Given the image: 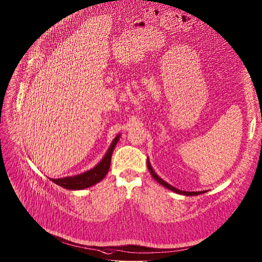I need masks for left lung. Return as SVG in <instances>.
<instances>
[{
	"label": "left lung",
	"instance_id": "obj_1",
	"mask_svg": "<svg viewBox=\"0 0 262 262\" xmlns=\"http://www.w3.org/2000/svg\"><path fill=\"white\" fill-rule=\"evenodd\" d=\"M147 167H148L149 172L151 173L152 178H154L157 182L160 183V184H161V185H163L164 187H166V188L170 189L171 191H175V193H177V194L184 195V196H197V195H200V194H204V193H206V191H207V190H201V191H185V190H180V189H178V188H176V187H173L172 185L168 184L167 182H165L163 179H161L158 175H157V173L155 172V170L152 169L151 165H150V162H149L148 158H147Z\"/></svg>",
	"mask_w": 262,
	"mask_h": 262
}]
</instances>
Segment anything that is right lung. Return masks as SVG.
<instances>
[{"label": "right lung", "instance_id": "right-lung-1", "mask_svg": "<svg viewBox=\"0 0 262 262\" xmlns=\"http://www.w3.org/2000/svg\"><path fill=\"white\" fill-rule=\"evenodd\" d=\"M121 137V134L117 135V137L114 139L110 148L107 149L105 156L103 157L102 160L93 168L86 170L79 175L75 176H69L64 178H58V179H52L49 178L52 182L56 184L66 188V189H72V190H78V189H84L87 187H91L100 181L103 180V178L106 176L108 172V169L111 167V160H112V155L113 151L119 141Z\"/></svg>", "mask_w": 262, "mask_h": 262}]
</instances>
